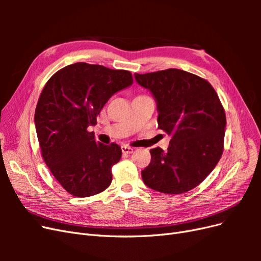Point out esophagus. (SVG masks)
Returning <instances> with one entry per match:
<instances>
[{
  "label": "esophagus",
  "instance_id": "1",
  "mask_svg": "<svg viewBox=\"0 0 261 261\" xmlns=\"http://www.w3.org/2000/svg\"><path fill=\"white\" fill-rule=\"evenodd\" d=\"M122 151H123V153H133L134 148H132L129 146H122Z\"/></svg>",
  "mask_w": 261,
  "mask_h": 261
}]
</instances>
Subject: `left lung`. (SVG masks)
<instances>
[{
    "label": "left lung",
    "instance_id": "left-lung-1",
    "mask_svg": "<svg viewBox=\"0 0 261 261\" xmlns=\"http://www.w3.org/2000/svg\"><path fill=\"white\" fill-rule=\"evenodd\" d=\"M156 102L158 125L172 136L168 151L150 150L151 161L141 171L144 183L164 194H183L198 186L223 152L226 117L213 87L185 70L169 68L135 74Z\"/></svg>",
    "mask_w": 261,
    "mask_h": 261
}]
</instances>
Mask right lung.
I'll list each match as a JSON object with an SVG mask.
<instances>
[{"label":"right lung","instance_id":"right-lung-1","mask_svg":"<svg viewBox=\"0 0 261 261\" xmlns=\"http://www.w3.org/2000/svg\"><path fill=\"white\" fill-rule=\"evenodd\" d=\"M133 84L130 72L75 63L55 73L39 97L35 112L41 154L67 193L89 197L107 189L121 147L96 141L89 126L113 94Z\"/></svg>","mask_w":261,"mask_h":261}]
</instances>
